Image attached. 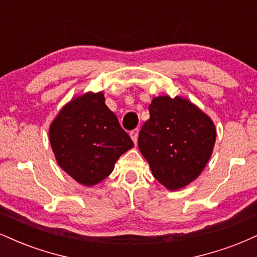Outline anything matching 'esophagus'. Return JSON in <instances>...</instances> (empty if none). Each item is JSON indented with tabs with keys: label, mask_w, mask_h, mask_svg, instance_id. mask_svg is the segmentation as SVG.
I'll return each instance as SVG.
<instances>
[{
	"label": "esophagus",
	"mask_w": 257,
	"mask_h": 257,
	"mask_svg": "<svg viewBox=\"0 0 257 257\" xmlns=\"http://www.w3.org/2000/svg\"><path fill=\"white\" fill-rule=\"evenodd\" d=\"M131 138L132 140L134 141V144L138 143V138H139V129H134V131L131 132Z\"/></svg>",
	"instance_id": "esophagus-1"
}]
</instances>
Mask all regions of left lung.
Returning <instances> with one entry per match:
<instances>
[{
    "mask_svg": "<svg viewBox=\"0 0 257 257\" xmlns=\"http://www.w3.org/2000/svg\"><path fill=\"white\" fill-rule=\"evenodd\" d=\"M150 119L139 133V150L152 175L168 190L176 191L203 172L216 139L208 114L190 100L169 95L153 98Z\"/></svg>",
    "mask_w": 257,
    "mask_h": 257,
    "instance_id": "obj_1",
    "label": "left lung"
}]
</instances>
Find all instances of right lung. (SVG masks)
Segmentation results:
<instances>
[{
	"instance_id": "obj_1",
	"label": "right lung",
	"mask_w": 257,
	"mask_h": 257,
	"mask_svg": "<svg viewBox=\"0 0 257 257\" xmlns=\"http://www.w3.org/2000/svg\"><path fill=\"white\" fill-rule=\"evenodd\" d=\"M49 141L59 167L84 186L107 178L117 159L134 146L101 91L67 102L49 126Z\"/></svg>"
}]
</instances>
